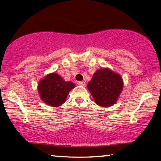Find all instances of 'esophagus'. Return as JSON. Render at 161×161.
Returning <instances> with one entry per match:
<instances>
[{"label":"esophagus","instance_id":"obj_1","mask_svg":"<svg viewBox=\"0 0 161 161\" xmlns=\"http://www.w3.org/2000/svg\"><path fill=\"white\" fill-rule=\"evenodd\" d=\"M78 84L79 85H81V86H86V83L85 81H78Z\"/></svg>","mask_w":161,"mask_h":161}]
</instances>
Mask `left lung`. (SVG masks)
Masks as SVG:
<instances>
[{"label":"left lung","instance_id":"8db88e82","mask_svg":"<svg viewBox=\"0 0 161 161\" xmlns=\"http://www.w3.org/2000/svg\"><path fill=\"white\" fill-rule=\"evenodd\" d=\"M124 82L118 73L108 68L97 70L87 84L97 105L103 107H111L114 104L121 93Z\"/></svg>","mask_w":161,"mask_h":161}]
</instances>
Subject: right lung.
<instances>
[{
  "label": "right lung",
  "mask_w": 161,
  "mask_h": 161,
  "mask_svg": "<svg viewBox=\"0 0 161 161\" xmlns=\"http://www.w3.org/2000/svg\"><path fill=\"white\" fill-rule=\"evenodd\" d=\"M75 86L72 81H65L57 73H50L39 81L38 92L41 99L52 107H59L65 102L69 92Z\"/></svg>",
  "instance_id": "add662e5"
}]
</instances>
